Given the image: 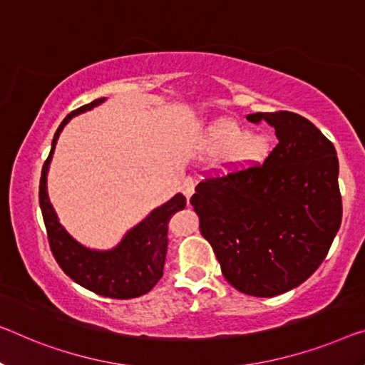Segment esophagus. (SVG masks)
Masks as SVG:
<instances>
[{
  "label": "esophagus",
  "mask_w": 365,
  "mask_h": 365,
  "mask_svg": "<svg viewBox=\"0 0 365 365\" xmlns=\"http://www.w3.org/2000/svg\"><path fill=\"white\" fill-rule=\"evenodd\" d=\"M194 189H195L194 179H190V178H186V179H184L182 184H181V190H182L184 195H186L187 199L192 197V194H194Z\"/></svg>",
  "instance_id": "1"
}]
</instances>
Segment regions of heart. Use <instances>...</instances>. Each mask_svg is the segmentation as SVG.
Returning <instances> with one entry per match:
<instances>
[{
  "instance_id": "b5f03b06",
  "label": "heart",
  "mask_w": 365,
  "mask_h": 365,
  "mask_svg": "<svg viewBox=\"0 0 365 365\" xmlns=\"http://www.w3.org/2000/svg\"><path fill=\"white\" fill-rule=\"evenodd\" d=\"M202 148L207 155L220 156L223 170H238L264 158L269 151V142L266 137L248 133L238 122L220 119L207 127Z\"/></svg>"
}]
</instances>
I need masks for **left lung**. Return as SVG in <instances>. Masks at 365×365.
Here are the masks:
<instances>
[{
	"instance_id": "1",
	"label": "left lung",
	"mask_w": 365,
	"mask_h": 365,
	"mask_svg": "<svg viewBox=\"0 0 365 365\" xmlns=\"http://www.w3.org/2000/svg\"><path fill=\"white\" fill-rule=\"evenodd\" d=\"M279 143L262 166L209 178L190 199L200 233L240 292L276 297L327 257L343 217L334 145L295 112H256Z\"/></svg>"
}]
</instances>
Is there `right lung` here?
Returning a JSON list of instances; mask_svg holds the SVG:
<instances>
[{"instance_id": "1", "label": "right lung", "mask_w": 365, "mask_h": 365, "mask_svg": "<svg viewBox=\"0 0 365 365\" xmlns=\"http://www.w3.org/2000/svg\"><path fill=\"white\" fill-rule=\"evenodd\" d=\"M104 101L106 98L94 99L93 103L73 110L57 128L50 155L42 168L38 200H41L50 248L66 276L94 294L110 299H133L150 292L163 276L168 251V222L176 212L186 207V197L178 192L163 205L156 207L142 222L128 230L114 248L93 250L81 245L66 232L47 192L50 161L63 127L73 117L94 109Z\"/></svg>"}]
</instances>
